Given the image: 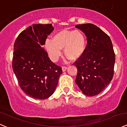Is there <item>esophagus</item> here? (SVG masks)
Instances as JSON below:
<instances>
[{"label": "esophagus", "instance_id": "1", "mask_svg": "<svg viewBox=\"0 0 127 127\" xmlns=\"http://www.w3.org/2000/svg\"><path fill=\"white\" fill-rule=\"evenodd\" d=\"M62 71H66V69H67V67H66V66H62Z\"/></svg>", "mask_w": 127, "mask_h": 127}]
</instances>
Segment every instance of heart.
Masks as SVG:
<instances>
[{"label": "heart", "instance_id": "heart-1", "mask_svg": "<svg viewBox=\"0 0 127 127\" xmlns=\"http://www.w3.org/2000/svg\"><path fill=\"white\" fill-rule=\"evenodd\" d=\"M85 35L78 30H62L52 36V39H47L45 47L51 59L56 61L64 49V54L71 61H76L82 56L86 49Z\"/></svg>", "mask_w": 127, "mask_h": 127}]
</instances>
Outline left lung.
<instances>
[{"instance_id":"left-lung-1","label":"left lung","mask_w":127,"mask_h":127,"mask_svg":"<svg viewBox=\"0 0 127 127\" xmlns=\"http://www.w3.org/2000/svg\"><path fill=\"white\" fill-rule=\"evenodd\" d=\"M86 36L85 52L73 65L78 70L76 85L83 93L93 96L102 92L114 75L115 53L109 36L91 23L77 25Z\"/></svg>"}]
</instances>
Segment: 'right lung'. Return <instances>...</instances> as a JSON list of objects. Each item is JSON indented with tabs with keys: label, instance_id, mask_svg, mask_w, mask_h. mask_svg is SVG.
<instances>
[{
	"label": "right lung",
	"instance_id": "right-lung-1",
	"mask_svg": "<svg viewBox=\"0 0 127 127\" xmlns=\"http://www.w3.org/2000/svg\"><path fill=\"white\" fill-rule=\"evenodd\" d=\"M52 24H34L18 35L14 44L12 68L28 96L45 99L54 93L62 68L54 64L42 48L52 32Z\"/></svg>",
	"mask_w": 127,
	"mask_h": 127
}]
</instances>
